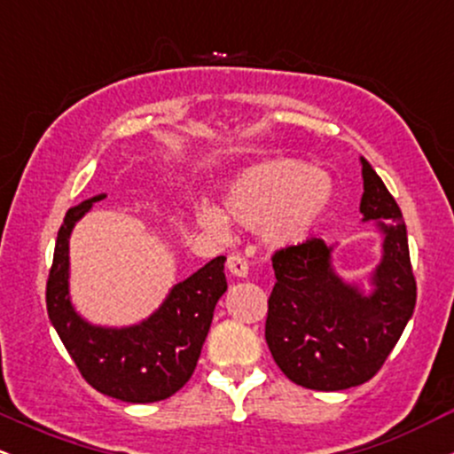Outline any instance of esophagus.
Masks as SVG:
<instances>
[{"instance_id":"esophagus-1","label":"esophagus","mask_w":454,"mask_h":454,"mask_svg":"<svg viewBox=\"0 0 454 454\" xmlns=\"http://www.w3.org/2000/svg\"><path fill=\"white\" fill-rule=\"evenodd\" d=\"M228 270H231L232 275H237V278H245V275H247V260H245V256L243 254H231V256H228Z\"/></svg>"}]
</instances>
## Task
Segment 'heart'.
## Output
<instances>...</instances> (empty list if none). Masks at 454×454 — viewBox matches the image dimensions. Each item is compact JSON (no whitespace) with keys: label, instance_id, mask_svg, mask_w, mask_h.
<instances>
[{"label":"heart","instance_id":"b5f03b06","mask_svg":"<svg viewBox=\"0 0 454 454\" xmlns=\"http://www.w3.org/2000/svg\"><path fill=\"white\" fill-rule=\"evenodd\" d=\"M331 200V184L303 161L278 160L245 170L228 190L226 213L243 226H264L269 243L296 245L309 237ZM202 228L226 231V220L209 207L196 213Z\"/></svg>","mask_w":454,"mask_h":454}]
</instances>
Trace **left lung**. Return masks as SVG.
<instances>
[{"mask_svg": "<svg viewBox=\"0 0 454 454\" xmlns=\"http://www.w3.org/2000/svg\"><path fill=\"white\" fill-rule=\"evenodd\" d=\"M364 220H387L384 260L376 290L363 296L333 273L331 249L320 239L278 249L270 256L275 286L264 337L273 361L299 387L346 390L382 369L414 314L416 278L399 205L363 160Z\"/></svg>", "mask_w": 454, "mask_h": 454, "instance_id": "1", "label": "left lung"}]
</instances>
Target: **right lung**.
Returning <instances> with one entry per match:
<instances>
[{
	"mask_svg": "<svg viewBox=\"0 0 454 454\" xmlns=\"http://www.w3.org/2000/svg\"><path fill=\"white\" fill-rule=\"evenodd\" d=\"M102 198L93 196L66 213L46 281V311L87 384L128 403H153L184 388L194 373L213 309L228 288L226 258H213L176 284L164 305L143 325L121 331L87 325L67 299V239L76 220Z\"/></svg>",
	"mask_w": 454,
	"mask_h": 454,
	"instance_id": "obj_1",
	"label": "right lung"
}]
</instances>
